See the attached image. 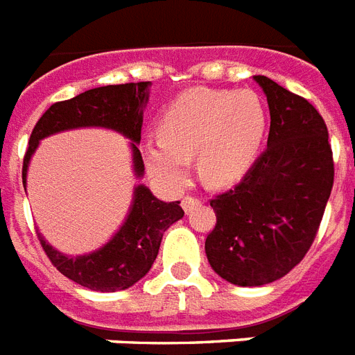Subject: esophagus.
Returning <instances> with one entry per match:
<instances>
[{
    "mask_svg": "<svg viewBox=\"0 0 355 355\" xmlns=\"http://www.w3.org/2000/svg\"><path fill=\"white\" fill-rule=\"evenodd\" d=\"M200 205H202V199H199V197H191V195H188V197H184L182 199V208L186 214L193 211L195 208H199Z\"/></svg>",
    "mask_w": 355,
    "mask_h": 355,
    "instance_id": "esophagus-1",
    "label": "esophagus"
}]
</instances>
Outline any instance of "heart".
I'll return each mask as SVG.
<instances>
[{
	"instance_id": "obj_1",
	"label": "heart",
	"mask_w": 355,
	"mask_h": 355,
	"mask_svg": "<svg viewBox=\"0 0 355 355\" xmlns=\"http://www.w3.org/2000/svg\"><path fill=\"white\" fill-rule=\"evenodd\" d=\"M265 132L267 110L258 94L195 88L162 114L160 136L145 139V167L158 182L178 189L188 182L189 158L197 155L208 182H230L252 166Z\"/></svg>"
}]
</instances>
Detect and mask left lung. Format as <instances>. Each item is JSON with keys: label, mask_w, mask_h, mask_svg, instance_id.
<instances>
[{"label": "left lung", "mask_w": 355, "mask_h": 355, "mask_svg": "<svg viewBox=\"0 0 355 355\" xmlns=\"http://www.w3.org/2000/svg\"><path fill=\"white\" fill-rule=\"evenodd\" d=\"M270 112L267 149L232 189L210 206L216 227L206 236L211 269L230 284L278 280L313 245L334 186V155L319 110L263 75Z\"/></svg>", "instance_id": "8db88e82"}]
</instances>
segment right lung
Here are the masks:
<instances>
[{
  "mask_svg": "<svg viewBox=\"0 0 355 355\" xmlns=\"http://www.w3.org/2000/svg\"><path fill=\"white\" fill-rule=\"evenodd\" d=\"M150 83H127L94 88L68 101H58L42 114L33 128L29 147L24 156L21 178L27 177V166L38 141L49 134L79 127H107L125 134L134 141V173L144 175L141 153L136 147L141 139L144 107L149 99ZM180 202L158 200L145 186L134 189V200L127 221L119 232L103 248L85 256H64L47 245L38 234L44 252L57 270L69 280L92 291L114 293L134 286L149 272L160 248L162 236L173 223L182 219Z\"/></svg>",
  "mask_w": 355,
  "mask_h": 355,
  "instance_id": "obj_1",
  "label": "right lung"
}]
</instances>
